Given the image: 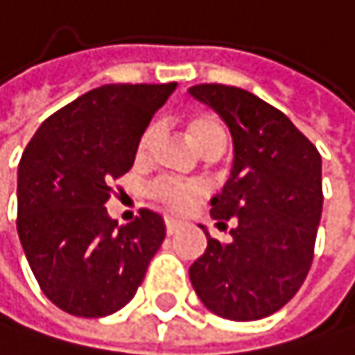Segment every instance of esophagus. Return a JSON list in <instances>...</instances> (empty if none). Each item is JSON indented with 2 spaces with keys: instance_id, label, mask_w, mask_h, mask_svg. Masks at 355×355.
<instances>
[{
  "instance_id": "1",
  "label": "esophagus",
  "mask_w": 355,
  "mask_h": 355,
  "mask_svg": "<svg viewBox=\"0 0 355 355\" xmlns=\"http://www.w3.org/2000/svg\"><path fill=\"white\" fill-rule=\"evenodd\" d=\"M181 228V222L179 220H174V218H166V232L168 235H174L176 230Z\"/></svg>"
}]
</instances>
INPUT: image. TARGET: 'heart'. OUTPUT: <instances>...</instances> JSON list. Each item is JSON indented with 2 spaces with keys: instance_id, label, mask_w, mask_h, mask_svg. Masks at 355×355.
Masks as SVG:
<instances>
[{
  "instance_id": "1",
  "label": "heart",
  "mask_w": 355,
  "mask_h": 355,
  "mask_svg": "<svg viewBox=\"0 0 355 355\" xmlns=\"http://www.w3.org/2000/svg\"><path fill=\"white\" fill-rule=\"evenodd\" d=\"M185 131L187 137L191 139V144L198 148L202 155L211 148L224 146V127L222 123L211 114L205 112H196L189 114L185 120ZM150 142H153V129H146L137 139V148L135 155L142 159L146 157V153L150 150ZM150 196L162 202L164 207H168L170 211H185L189 209V205L200 198L202 196V187L198 183H181V181H157L150 187Z\"/></svg>"
}]
</instances>
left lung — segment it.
Wrapping results in <instances>:
<instances>
[{"instance_id":"obj_1","label":"left lung","mask_w":355,"mask_h":355,"mask_svg":"<svg viewBox=\"0 0 355 355\" xmlns=\"http://www.w3.org/2000/svg\"><path fill=\"white\" fill-rule=\"evenodd\" d=\"M193 98L228 125L235 164L211 218L230 228V241L207 235V250L189 267L193 291L211 313L254 321L291 300L315 259L323 209L321 155L280 110L248 90L200 83Z\"/></svg>"}]
</instances>
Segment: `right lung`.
<instances>
[{
	"mask_svg": "<svg viewBox=\"0 0 355 355\" xmlns=\"http://www.w3.org/2000/svg\"><path fill=\"white\" fill-rule=\"evenodd\" d=\"M176 83H110L38 127L19 162L17 230L42 293L75 317H105L135 295L166 226L159 213L118 226L107 200L137 139Z\"/></svg>",
	"mask_w": 355,
	"mask_h": 355,
	"instance_id": "add662e5",
	"label": "right lung"
}]
</instances>
